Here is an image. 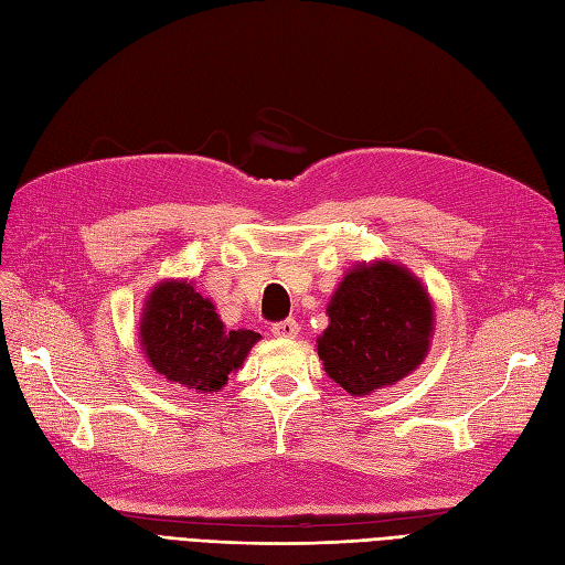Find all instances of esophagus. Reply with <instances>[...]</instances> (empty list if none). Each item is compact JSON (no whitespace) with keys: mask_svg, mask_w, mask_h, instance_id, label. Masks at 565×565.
I'll return each mask as SVG.
<instances>
[{"mask_svg":"<svg viewBox=\"0 0 565 565\" xmlns=\"http://www.w3.org/2000/svg\"><path fill=\"white\" fill-rule=\"evenodd\" d=\"M273 337L278 339H295L299 334V322L295 318H287V320H280L273 324Z\"/></svg>","mask_w":565,"mask_h":565,"instance_id":"1","label":"esophagus"}]
</instances>
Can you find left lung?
<instances>
[{
  "label": "left lung",
  "instance_id": "obj_1",
  "mask_svg": "<svg viewBox=\"0 0 565 565\" xmlns=\"http://www.w3.org/2000/svg\"><path fill=\"white\" fill-rule=\"evenodd\" d=\"M330 324L316 339L322 370L353 398L413 374L429 355L436 316L429 289L396 262H361L328 301Z\"/></svg>",
  "mask_w": 565,
  "mask_h": 565
}]
</instances>
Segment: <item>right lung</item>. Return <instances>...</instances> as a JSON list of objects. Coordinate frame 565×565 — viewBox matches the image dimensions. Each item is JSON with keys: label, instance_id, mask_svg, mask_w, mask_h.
Instances as JSON below:
<instances>
[{"label": "right lung", "instance_id": "right-lung-1", "mask_svg": "<svg viewBox=\"0 0 565 565\" xmlns=\"http://www.w3.org/2000/svg\"><path fill=\"white\" fill-rule=\"evenodd\" d=\"M259 339L252 330H226L216 306L188 278L160 280L139 318V341L150 367L169 384L204 396L228 384V374L243 367Z\"/></svg>", "mask_w": 565, "mask_h": 565}]
</instances>
